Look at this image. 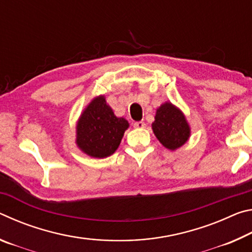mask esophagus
<instances>
[{"label":"esophagus","instance_id":"34e87169","mask_svg":"<svg viewBox=\"0 0 252 252\" xmlns=\"http://www.w3.org/2000/svg\"><path fill=\"white\" fill-rule=\"evenodd\" d=\"M133 126H134V127H139V129H143V127H146V123H144L143 121L134 122V123H133Z\"/></svg>","mask_w":252,"mask_h":252}]
</instances>
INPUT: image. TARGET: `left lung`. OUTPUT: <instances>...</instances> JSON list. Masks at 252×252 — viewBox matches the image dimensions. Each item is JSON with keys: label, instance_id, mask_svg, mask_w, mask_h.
Listing matches in <instances>:
<instances>
[{"label": "left lung", "instance_id": "1", "mask_svg": "<svg viewBox=\"0 0 252 252\" xmlns=\"http://www.w3.org/2000/svg\"><path fill=\"white\" fill-rule=\"evenodd\" d=\"M151 126L159 142L171 151L181 148L191 135V127L185 113L169 101L157 109Z\"/></svg>", "mask_w": 252, "mask_h": 252}]
</instances>
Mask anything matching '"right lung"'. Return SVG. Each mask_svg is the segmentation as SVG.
<instances>
[{"label": "right lung", "mask_w": 252, "mask_h": 252, "mask_svg": "<svg viewBox=\"0 0 252 252\" xmlns=\"http://www.w3.org/2000/svg\"><path fill=\"white\" fill-rule=\"evenodd\" d=\"M129 126L125 118L114 114L104 95L95 96L76 122L75 144L89 157L103 159L117 151Z\"/></svg>", "instance_id": "right-lung-1"}]
</instances>
